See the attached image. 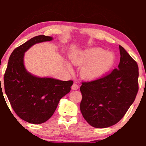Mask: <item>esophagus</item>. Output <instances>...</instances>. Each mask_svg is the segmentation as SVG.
Listing matches in <instances>:
<instances>
[{
	"mask_svg": "<svg viewBox=\"0 0 146 146\" xmlns=\"http://www.w3.org/2000/svg\"><path fill=\"white\" fill-rule=\"evenodd\" d=\"M71 88H72L73 90H78V86L76 84L74 83L72 85V86H71Z\"/></svg>",
	"mask_w": 146,
	"mask_h": 146,
	"instance_id": "esophagus-1",
	"label": "esophagus"
}]
</instances>
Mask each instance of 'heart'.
<instances>
[{
    "mask_svg": "<svg viewBox=\"0 0 146 146\" xmlns=\"http://www.w3.org/2000/svg\"><path fill=\"white\" fill-rule=\"evenodd\" d=\"M70 59L75 66H83L80 75L84 79L95 80L102 77L110 70L115 62V55L102 48H92L72 54ZM66 64L69 70H72L70 64Z\"/></svg>",
    "mask_w": 146,
    "mask_h": 146,
    "instance_id": "1",
    "label": "heart"
}]
</instances>
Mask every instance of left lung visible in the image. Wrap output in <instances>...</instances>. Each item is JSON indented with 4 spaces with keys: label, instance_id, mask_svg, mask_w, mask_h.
I'll return each instance as SVG.
<instances>
[{
    "label": "left lung",
    "instance_id": "obj_1",
    "mask_svg": "<svg viewBox=\"0 0 146 146\" xmlns=\"http://www.w3.org/2000/svg\"><path fill=\"white\" fill-rule=\"evenodd\" d=\"M118 68L108 75L82 82L80 109L89 124L96 128L111 126L122 119L135 101L138 90L137 63L119 46Z\"/></svg>",
    "mask_w": 146,
    "mask_h": 146
}]
</instances>
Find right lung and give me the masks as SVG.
I'll list each match as a JSON object with an SVG mask.
<instances>
[{
  "instance_id": "obj_1",
  "label": "right lung",
  "mask_w": 146,
  "mask_h": 146,
  "mask_svg": "<svg viewBox=\"0 0 146 146\" xmlns=\"http://www.w3.org/2000/svg\"><path fill=\"white\" fill-rule=\"evenodd\" d=\"M53 39L38 35L15 49L4 74L5 92L12 108L21 119L34 124L45 122L51 117L59 101L70 92L73 84L72 80L38 77L25 68V52L35 44Z\"/></svg>"
}]
</instances>
